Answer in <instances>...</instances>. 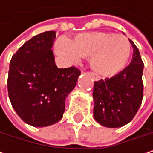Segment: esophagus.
Here are the masks:
<instances>
[{"mask_svg":"<svg viewBox=\"0 0 153 153\" xmlns=\"http://www.w3.org/2000/svg\"><path fill=\"white\" fill-rule=\"evenodd\" d=\"M88 74H89L90 76L92 77V78H93V79H94L95 80H98V79H100L98 75H97V74H96L95 73H93V72H88Z\"/></svg>","mask_w":153,"mask_h":153,"instance_id":"34e87169","label":"esophagus"}]
</instances>
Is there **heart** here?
I'll use <instances>...</instances> for the list:
<instances>
[{"instance_id":"b5f03b06","label":"heart","mask_w":153,"mask_h":153,"mask_svg":"<svg viewBox=\"0 0 153 153\" xmlns=\"http://www.w3.org/2000/svg\"><path fill=\"white\" fill-rule=\"evenodd\" d=\"M56 47L59 54L72 61L90 56L92 68L105 76L120 73L131 54V44L126 36L104 32L79 33L72 41H59Z\"/></svg>"}]
</instances>
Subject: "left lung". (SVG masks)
Instances as JSON below:
<instances>
[{
  "label": "left lung",
  "instance_id": "8db88e82",
  "mask_svg": "<svg viewBox=\"0 0 153 153\" xmlns=\"http://www.w3.org/2000/svg\"><path fill=\"white\" fill-rule=\"evenodd\" d=\"M129 42L133 48L129 65L115 76L95 81L94 117L107 128H120L130 122L143 101V63L137 47Z\"/></svg>",
  "mask_w": 153,
  "mask_h": 153
}]
</instances>
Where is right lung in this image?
I'll return each mask as SVG.
<instances>
[{"instance_id":"obj_1","label":"right lung","mask_w":153,"mask_h":153,"mask_svg":"<svg viewBox=\"0 0 153 153\" xmlns=\"http://www.w3.org/2000/svg\"><path fill=\"white\" fill-rule=\"evenodd\" d=\"M56 32L35 35L12 56L8 93L12 107L25 123L46 127L63 118L65 98L74 88L80 71L57 68L51 48Z\"/></svg>"}]
</instances>
